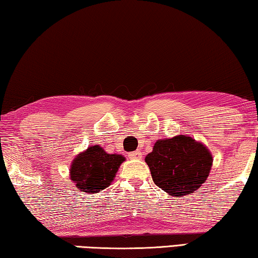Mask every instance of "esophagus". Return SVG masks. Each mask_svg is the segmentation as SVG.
Here are the masks:
<instances>
[{
  "label": "esophagus",
  "instance_id": "34e87169",
  "mask_svg": "<svg viewBox=\"0 0 258 258\" xmlns=\"http://www.w3.org/2000/svg\"><path fill=\"white\" fill-rule=\"evenodd\" d=\"M128 157H130V159H141L142 153L140 151H136V152L128 153Z\"/></svg>",
  "mask_w": 258,
  "mask_h": 258
}]
</instances>
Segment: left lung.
Here are the masks:
<instances>
[{"instance_id":"obj_1","label":"left lung","mask_w":258,"mask_h":258,"mask_svg":"<svg viewBox=\"0 0 258 258\" xmlns=\"http://www.w3.org/2000/svg\"><path fill=\"white\" fill-rule=\"evenodd\" d=\"M154 183L170 196H187L209 177L212 155L191 137L177 136L155 142L146 156Z\"/></svg>"}]
</instances>
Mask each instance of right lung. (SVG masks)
I'll return each instance as SVG.
<instances>
[{
  "label": "right lung",
  "mask_w": 258,
  "mask_h": 258,
  "mask_svg": "<svg viewBox=\"0 0 258 258\" xmlns=\"http://www.w3.org/2000/svg\"><path fill=\"white\" fill-rule=\"evenodd\" d=\"M125 157L107 154L101 146H90L73 160L71 179L76 187L86 194H97L112 183Z\"/></svg>",
  "instance_id": "obj_1"
}]
</instances>
